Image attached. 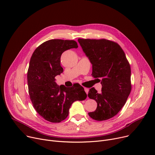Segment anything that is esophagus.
<instances>
[{
  "mask_svg": "<svg viewBox=\"0 0 155 155\" xmlns=\"http://www.w3.org/2000/svg\"><path fill=\"white\" fill-rule=\"evenodd\" d=\"M84 90H85V92L87 93V94H88V91H89V89H88V88H86V87H85V88H84Z\"/></svg>",
  "mask_w": 155,
  "mask_h": 155,
  "instance_id": "1",
  "label": "esophagus"
}]
</instances>
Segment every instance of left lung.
Segmentation results:
<instances>
[{
	"label": "left lung",
	"mask_w": 155,
	"mask_h": 155,
	"mask_svg": "<svg viewBox=\"0 0 155 155\" xmlns=\"http://www.w3.org/2000/svg\"><path fill=\"white\" fill-rule=\"evenodd\" d=\"M78 41L92 64V77L101 79V93L94 87L89 90L88 97L97 107L88 116L99 121L110 119L124 106L131 91L129 61L123 49L112 41L78 38Z\"/></svg>",
	"instance_id": "left-lung-1"
}]
</instances>
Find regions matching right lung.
Here are the masks:
<instances>
[{
	"mask_svg": "<svg viewBox=\"0 0 155 155\" xmlns=\"http://www.w3.org/2000/svg\"><path fill=\"white\" fill-rule=\"evenodd\" d=\"M77 48L74 40L50 39L40 45L31 58L28 71L30 99L39 114L51 123L64 120L73 102L87 98L80 85L67 88L58 86L54 82V77L63 71L60 65L61 54Z\"/></svg>",
	"mask_w": 155,
	"mask_h": 155,
	"instance_id": "add662e5",
	"label": "right lung"
}]
</instances>
